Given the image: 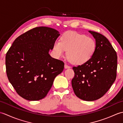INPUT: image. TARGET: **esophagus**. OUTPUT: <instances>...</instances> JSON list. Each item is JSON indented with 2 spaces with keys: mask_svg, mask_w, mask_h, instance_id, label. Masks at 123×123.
Instances as JSON below:
<instances>
[{
  "mask_svg": "<svg viewBox=\"0 0 123 123\" xmlns=\"http://www.w3.org/2000/svg\"><path fill=\"white\" fill-rule=\"evenodd\" d=\"M70 67L68 65H67V64H64V68L65 69H68V68H70Z\"/></svg>",
  "mask_w": 123,
  "mask_h": 123,
  "instance_id": "obj_1",
  "label": "esophagus"
}]
</instances>
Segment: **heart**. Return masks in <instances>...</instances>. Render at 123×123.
<instances>
[{"mask_svg": "<svg viewBox=\"0 0 123 123\" xmlns=\"http://www.w3.org/2000/svg\"><path fill=\"white\" fill-rule=\"evenodd\" d=\"M93 38L75 32H68L55 42L53 49L57 57H63L68 51L70 61L77 65L87 62L92 57L96 49Z\"/></svg>", "mask_w": 123, "mask_h": 123, "instance_id": "obj_1", "label": "heart"}]
</instances>
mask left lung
Wrapping results in <instances>:
<instances>
[{
	"label": "left lung",
	"instance_id": "8db88e82",
	"mask_svg": "<svg viewBox=\"0 0 123 123\" xmlns=\"http://www.w3.org/2000/svg\"><path fill=\"white\" fill-rule=\"evenodd\" d=\"M95 38L96 49L90 60L72 68V87L75 95L86 101H93L107 92L116 78L117 56L105 36L89 31Z\"/></svg>",
	"mask_w": 123,
	"mask_h": 123
}]
</instances>
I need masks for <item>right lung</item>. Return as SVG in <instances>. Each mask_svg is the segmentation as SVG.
Instances as JSON below:
<instances>
[{
  "label": "right lung",
  "instance_id": "obj_1",
  "mask_svg": "<svg viewBox=\"0 0 123 123\" xmlns=\"http://www.w3.org/2000/svg\"><path fill=\"white\" fill-rule=\"evenodd\" d=\"M48 27L34 28L15 39L6 55L7 75L16 92L30 101L47 95L64 63L49 54L60 36Z\"/></svg>",
  "mask_w": 123,
  "mask_h": 123
}]
</instances>
